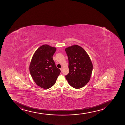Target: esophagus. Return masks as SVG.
Returning a JSON list of instances; mask_svg holds the SVG:
<instances>
[{"instance_id": "1", "label": "esophagus", "mask_w": 125, "mask_h": 125, "mask_svg": "<svg viewBox=\"0 0 125 125\" xmlns=\"http://www.w3.org/2000/svg\"><path fill=\"white\" fill-rule=\"evenodd\" d=\"M62 67H61V69H60V70H61V72H62Z\"/></svg>"}]
</instances>
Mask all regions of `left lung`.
<instances>
[{
  "label": "left lung",
  "instance_id": "left-lung-1",
  "mask_svg": "<svg viewBox=\"0 0 125 125\" xmlns=\"http://www.w3.org/2000/svg\"><path fill=\"white\" fill-rule=\"evenodd\" d=\"M69 61L68 74L66 75L69 84L76 89L88 83L93 71V64L88 54L81 46L74 45L65 49Z\"/></svg>",
  "mask_w": 125,
  "mask_h": 125
}]
</instances>
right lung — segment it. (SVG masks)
Returning <instances> with one entry per match:
<instances>
[{"instance_id": "right-lung-1", "label": "right lung", "mask_w": 125, "mask_h": 125, "mask_svg": "<svg viewBox=\"0 0 125 125\" xmlns=\"http://www.w3.org/2000/svg\"><path fill=\"white\" fill-rule=\"evenodd\" d=\"M56 49L45 44L34 53L30 65V72L33 80L42 88L53 86L61 71L57 68L53 59Z\"/></svg>"}]
</instances>
